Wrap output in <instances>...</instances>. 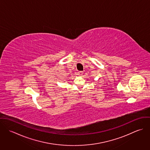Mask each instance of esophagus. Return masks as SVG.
Here are the masks:
<instances>
[{
	"instance_id": "obj_1",
	"label": "esophagus",
	"mask_w": 150,
	"mask_h": 150,
	"mask_svg": "<svg viewBox=\"0 0 150 150\" xmlns=\"http://www.w3.org/2000/svg\"><path fill=\"white\" fill-rule=\"evenodd\" d=\"M83 74V71H79L78 73H77V75L78 76H82V75Z\"/></svg>"
}]
</instances>
